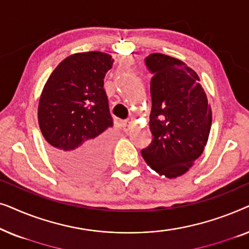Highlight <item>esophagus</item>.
<instances>
[{"label": "esophagus", "instance_id": "1", "mask_svg": "<svg viewBox=\"0 0 249 249\" xmlns=\"http://www.w3.org/2000/svg\"><path fill=\"white\" fill-rule=\"evenodd\" d=\"M131 124H132V121L129 120V119H127V120H124V122H122V128H124V130L128 131L131 127Z\"/></svg>", "mask_w": 249, "mask_h": 249}]
</instances>
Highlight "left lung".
I'll use <instances>...</instances> for the list:
<instances>
[{"instance_id": "left-lung-1", "label": "left lung", "mask_w": 249, "mask_h": 249, "mask_svg": "<svg viewBox=\"0 0 249 249\" xmlns=\"http://www.w3.org/2000/svg\"><path fill=\"white\" fill-rule=\"evenodd\" d=\"M145 64L152 73L149 129L153 138L142 149V156L160 176L177 178L202 155L212 111L199 77L182 61L153 53Z\"/></svg>"}]
</instances>
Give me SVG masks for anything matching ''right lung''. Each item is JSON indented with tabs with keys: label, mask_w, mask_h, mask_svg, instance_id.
Segmentation results:
<instances>
[{
	"label": "right lung",
	"mask_w": 249,
	"mask_h": 249,
	"mask_svg": "<svg viewBox=\"0 0 249 249\" xmlns=\"http://www.w3.org/2000/svg\"><path fill=\"white\" fill-rule=\"evenodd\" d=\"M111 55L102 52L68 56L47 79L38 104L40 131L54 163L77 178H89L104 168L113 125L105 74Z\"/></svg>",
	"instance_id": "right-lung-1"
}]
</instances>
